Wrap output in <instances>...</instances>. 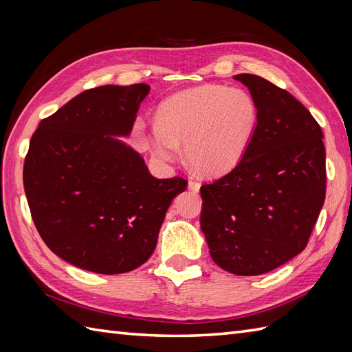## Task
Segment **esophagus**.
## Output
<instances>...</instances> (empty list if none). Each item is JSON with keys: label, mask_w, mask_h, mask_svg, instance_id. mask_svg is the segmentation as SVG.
Masks as SVG:
<instances>
[{"label": "esophagus", "mask_w": 352, "mask_h": 352, "mask_svg": "<svg viewBox=\"0 0 352 352\" xmlns=\"http://www.w3.org/2000/svg\"><path fill=\"white\" fill-rule=\"evenodd\" d=\"M188 188H189V190H192V192H198L199 188H201V184H199L198 182H189Z\"/></svg>", "instance_id": "34e87169"}]
</instances>
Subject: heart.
Masks as SVG:
<instances>
[{"mask_svg": "<svg viewBox=\"0 0 352 352\" xmlns=\"http://www.w3.org/2000/svg\"><path fill=\"white\" fill-rule=\"evenodd\" d=\"M258 106L242 89L203 85L164 100L149 134L151 153L170 162L184 145L186 160L198 174L221 177L233 170L250 149Z\"/></svg>", "mask_w": 352, "mask_h": 352, "instance_id": "b5f03b06", "label": "heart"}]
</instances>
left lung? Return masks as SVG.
Instances as JSON below:
<instances>
[{"mask_svg":"<svg viewBox=\"0 0 352 352\" xmlns=\"http://www.w3.org/2000/svg\"><path fill=\"white\" fill-rule=\"evenodd\" d=\"M258 106L248 153L212 184L201 186V230L223 271L261 275L298 256L325 201L324 134L287 91L252 74L233 77Z\"/></svg>","mask_w":352,"mask_h":352,"instance_id":"8db88e82","label":"left lung"}]
</instances>
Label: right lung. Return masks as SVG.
I'll return each instance as SVG.
<instances>
[{"instance_id": "1", "label": "right lung", "mask_w": 352, "mask_h": 352, "mask_svg": "<svg viewBox=\"0 0 352 352\" xmlns=\"http://www.w3.org/2000/svg\"><path fill=\"white\" fill-rule=\"evenodd\" d=\"M148 85H107L66 102L37 125L24 189L48 248L96 274H124L151 256L183 178H155L130 138Z\"/></svg>"}]
</instances>
